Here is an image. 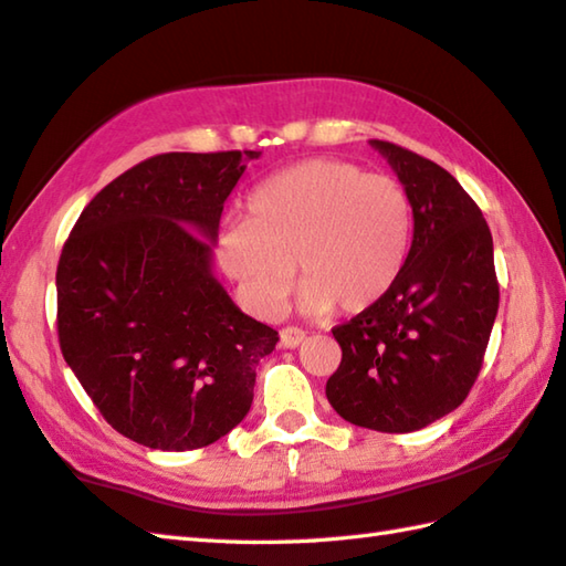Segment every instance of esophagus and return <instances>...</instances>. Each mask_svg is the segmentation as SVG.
<instances>
[{"label": "esophagus", "instance_id": "1", "mask_svg": "<svg viewBox=\"0 0 566 566\" xmlns=\"http://www.w3.org/2000/svg\"><path fill=\"white\" fill-rule=\"evenodd\" d=\"M306 340V333L302 328H282L280 333V345L286 347V350H294Z\"/></svg>", "mask_w": 566, "mask_h": 566}]
</instances>
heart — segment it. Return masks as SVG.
Listing matches in <instances>:
<instances>
[{
    "label": "heart",
    "instance_id": "1",
    "mask_svg": "<svg viewBox=\"0 0 566 566\" xmlns=\"http://www.w3.org/2000/svg\"><path fill=\"white\" fill-rule=\"evenodd\" d=\"M248 213L223 223L216 260L260 318L282 314L294 262L304 314H359L391 292L411 250L406 189L338 158H308L264 179Z\"/></svg>",
    "mask_w": 566,
    "mask_h": 566
}]
</instances>
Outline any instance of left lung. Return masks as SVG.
Returning <instances> with one entry per match:
<instances>
[{
	"label": "left lung",
	"instance_id": "left-lung-1",
	"mask_svg": "<svg viewBox=\"0 0 566 566\" xmlns=\"http://www.w3.org/2000/svg\"><path fill=\"white\" fill-rule=\"evenodd\" d=\"M413 207V240L391 292L333 328L343 359L326 384L347 423L413 432L460 406L499 311L494 240L474 199L432 160L369 140Z\"/></svg>",
	"mask_w": 566,
	"mask_h": 566
}]
</instances>
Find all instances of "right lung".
I'll return each mask as SVG.
<instances>
[{"mask_svg":"<svg viewBox=\"0 0 566 566\" xmlns=\"http://www.w3.org/2000/svg\"><path fill=\"white\" fill-rule=\"evenodd\" d=\"M258 150L165 153L94 197L57 262V338L114 430L185 452L250 411L280 335L213 276L223 203Z\"/></svg>","mask_w":566,"mask_h":566,"instance_id":"obj_1","label":"right lung"}]
</instances>
